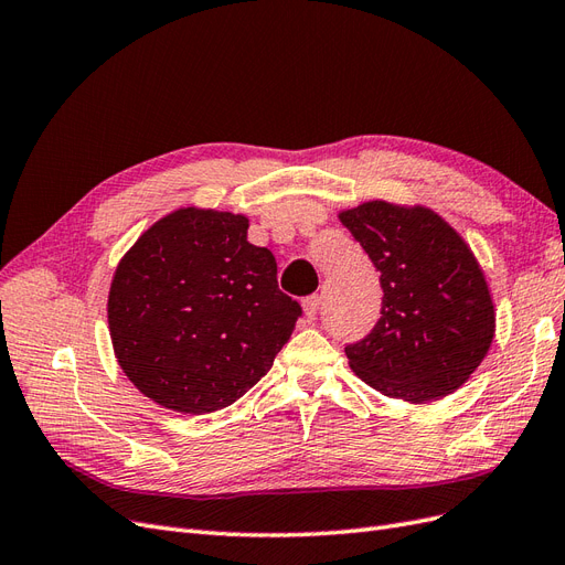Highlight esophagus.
<instances>
[{
	"instance_id": "obj_1",
	"label": "esophagus",
	"mask_w": 565,
	"mask_h": 565,
	"mask_svg": "<svg viewBox=\"0 0 565 565\" xmlns=\"http://www.w3.org/2000/svg\"><path fill=\"white\" fill-rule=\"evenodd\" d=\"M318 306H320V297L318 295H311V297H306L303 301H301V309H303V316L309 318V320H313L316 318V313H318Z\"/></svg>"
}]
</instances>
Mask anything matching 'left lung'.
Here are the masks:
<instances>
[{
    "label": "left lung",
    "mask_w": 565,
    "mask_h": 565,
    "mask_svg": "<svg viewBox=\"0 0 565 565\" xmlns=\"http://www.w3.org/2000/svg\"><path fill=\"white\" fill-rule=\"evenodd\" d=\"M339 221L382 276V318L347 347L358 380L388 398H446L483 363L494 337V303L476 254L424 204L367 200Z\"/></svg>",
    "instance_id": "1"
}]
</instances>
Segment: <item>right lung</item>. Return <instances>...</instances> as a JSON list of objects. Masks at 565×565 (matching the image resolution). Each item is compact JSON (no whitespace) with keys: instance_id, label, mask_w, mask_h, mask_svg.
<instances>
[{"instance_id":"obj_1","label":"right lung","mask_w":565,"mask_h":565,"mask_svg":"<svg viewBox=\"0 0 565 565\" xmlns=\"http://www.w3.org/2000/svg\"><path fill=\"white\" fill-rule=\"evenodd\" d=\"M245 214L188 204L148 226L119 259L108 330L146 398L181 415L228 407L273 367L301 306L247 241Z\"/></svg>"}]
</instances>
